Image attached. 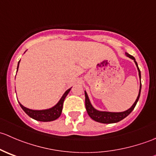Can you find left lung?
Returning a JSON list of instances; mask_svg holds the SVG:
<instances>
[{"instance_id": "obj_1", "label": "left lung", "mask_w": 156, "mask_h": 156, "mask_svg": "<svg viewBox=\"0 0 156 156\" xmlns=\"http://www.w3.org/2000/svg\"><path fill=\"white\" fill-rule=\"evenodd\" d=\"M126 56H128L129 58L133 59L134 61L135 64H136V67H137L138 72H139V77L141 79V75H140V71L139 67H138L137 63H136V60H135V58L133 57L131 55L128 54L126 53ZM140 91H141V83L140 86V90H139V94L137 96V98H136V101L134 102L132 106L130 108L126 110L125 112H103V111H99L97 110L96 108L93 107V106L91 105L90 102L89 97H88L86 91H84V94H85V106H86V110L87 112V114L89 115L90 117L93 119V120L96 121L97 122H100V123L103 124H112V123H116V122H119L120 121H122V119H124L125 118H126L130 112L133 110V108L136 106V103H137L138 100L140 98Z\"/></svg>"}]
</instances>
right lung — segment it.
Instances as JSON below:
<instances>
[{"label":"right lung","mask_w":156,"mask_h":156,"mask_svg":"<svg viewBox=\"0 0 156 156\" xmlns=\"http://www.w3.org/2000/svg\"><path fill=\"white\" fill-rule=\"evenodd\" d=\"M20 62V60L18 62L17 70H18ZM71 88H69V89L67 90L64 93V94L62 95V97H61L59 101L54 106H53L52 108H48V109H44V110L30 109V108H28L25 107V106H23L20 103H20V106H21V108H23V111H24L29 116V117H31V119H34V120L39 121V122H51V121L56 120V119H57L60 116L61 113H62L64 100H65V98L66 97V96L68 95Z\"/></svg>","instance_id":"right-lung-1"}]
</instances>
